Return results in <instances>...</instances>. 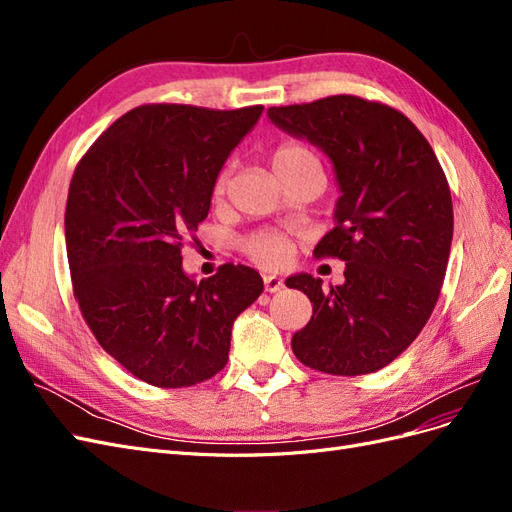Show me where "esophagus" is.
<instances>
[{"label": "esophagus", "instance_id": "esophagus-1", "mask_svg": "<svg viewBox=\"0 0 512 512\" xmlns=\"http://www.w3.org/2000/svg\"><path fill=\"white\" fill-rule=\"evenodd\" d=\"M284 288V280H280V277L275 275H265V290L267 292H277Z\"/></svg>", "mask_w": 512, "mask_h": 512}]
</instances>
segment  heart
<instances>
[{
	"instance_id": "obj_1",
	"label": "heart",
	"mask_w": 512,
	"mask_h": 512,
	"mask_svg": "<svg viewBox=\"0 0 512 512\" xmlns=\"http://www.w3.org/2000/svg\"><path fill=\"white\" fill-rule=\"evenodd\" d=\"M312 158L314 156L305 147L286 143L273 151L271 162H273L275 173L280 175L286 168L299 164L303 160H312ZM224 185H226V177L220 175L218 181H215V188H213L215 196H220L224 192ZM241 247H243V252L256 262V265L265 267V269H280L292 256V241L286 235H282V232H275V230L254 232V235L243 239Z\"/></svg>"
}]
</instances>
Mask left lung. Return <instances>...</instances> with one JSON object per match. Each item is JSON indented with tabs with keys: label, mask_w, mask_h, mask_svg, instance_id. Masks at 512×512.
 <instances>
[{
	"label": "left lung",
	"mask_w": 512,
	"mask_h": 512,
	"mask_svg": "<svg viewBox=\"0 0 512 512\" xmlns=\"http://www.w3.org/2000/svg\"><path fill=\"white\" fill-rule=\"evenodd\" d=\"M267 115L327 153L342 192L314 254L346 260V282L327 290L320 277H288L314 309L292 352L324 374H371L414 342L438 303L453 241L444 170L414 123L380 102L329 96Z\"/></svg>",
	"instance_id": "obj_1"
}]
</instances>
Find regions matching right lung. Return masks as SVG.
<instances>
[{"instance_id": "obj_1", "label": "right lung", "mask_w": 512, "mask_h": 512, "mask_svg": "<svg viewBox=\"0 0 512 512\" xmlns=\"http://www.w3.org/2000/svg\"><path fill=\"white\" fill-rule=\"evenodd\" d=\"M260 115V104H143L76 164L66 205L74 299L98 344L147 384L213 378L232 322L262 294L245 265L228 262L200 282L181 267L183 237L207 218L215 179Z\"/></svg>"}]
</instances>
